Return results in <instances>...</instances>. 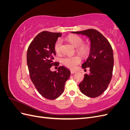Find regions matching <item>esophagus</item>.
Masks as SVG:
<instances>
[{"label":"esophagus","instance_id":"1","mask_svg":"<svg viewBox=\"0 0 130 130\" xmlns=\"http://www.w3.org/2000/svg\"><path fill=\"white\" fill-rule=\"evenodd\" d=\"M70 73H71L72 74H74V73H76V72L75 71V70H70Z\"/></svg>","mask_w":130,"mask_h":130}]
</instances>
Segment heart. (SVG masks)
Masks as SVG:
<instances>
[{"instance_id":"1","label":"heart","mask_w":130,"mask_h":130,"mask_svg":"<svg viewBox=\"0 0 130 130\" xmlns=\"http://www.w3.org/2000/svg\"><path fill=\"white\" fill-rule=\"evenodd\" d=\"M67 40L75 48H77V50L82 55H85L87 54L88 49V47L82 45L84 43V40L81 37L75 35H69L67 37ZM62 45V41L61 39L57 40L54 45V49L56 53H59L61 50ZM62 62L63 64L70 69H73L81 62V58L78 56H66L62 58Z\"/></svg>"}]
</instances>
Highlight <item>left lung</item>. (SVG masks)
Listing matches in <instances>:
<instances>
[{
	"label": "left lung",
	"mask_w": 130,
	"mask_h": 130,
	"mask_svg": "<svg viewBox=\"0 0 130 130\" xmlns=\"http://www.w3.org/2000/svg\"><path fill=\"white\" fill-rule=\"evenodd\" d=\"M73 34L85 35L90 42V53L82 68L89 67L90 73L85 74L79 84L80 91L85 95L96 98L107 89L111 80L114 64L113 53L110 43L96 30L90 29Z\"/></svg>",
	"instance_id": "left-lung-1"
}]
</instances>
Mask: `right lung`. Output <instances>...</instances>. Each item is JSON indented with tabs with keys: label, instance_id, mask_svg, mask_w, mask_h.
<instances>
[{
	"label": "right lung",
	"instance_id": "add662e5",
	"mask_svg": "<svg viewBox=\"0 0 130 130\" xmlns=\"http://www.w3.org/2000/svg\"><path fill=\"white\" fill-rule=\"evenodd\" d=\"M59 32L42 31L35 37L27 51V64L30 76L35 87L46 99L54 100L61 95L64 89L65 83L70 75L69 69L64 66L59 67L58 72L51 71L54 64L56 55L54 45Z\"/></svg>",
	"mask_w": 130,
	"mask_h": 130
}]
</instances>
